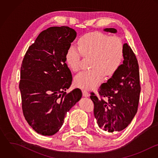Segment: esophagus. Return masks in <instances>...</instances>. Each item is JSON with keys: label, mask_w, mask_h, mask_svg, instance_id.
<instances>
[{"label": "esophagus", "mask_w": 158, "mask_h": 158, "mask_svg": "<svg viewBox=\"0 0 158 158\" xmlns=\"http://www.w3.org/2000/svg\"><path fill=\"white\" fill-rule=\"evenodd\" d=\"M82 95L84 96H85V97H88L89 96V93H88V92L87 91V90H82Z\"/></svg>", "instance_id": "34e87169"}]
</instances>
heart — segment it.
I'll list each match as a JSON object with an SVG mask.
<instances>
[{"label":"heart","mask_w":158,"mask_h":158,"mask_svg":"<svg viewBox=\"0 0 158 158\" xmlns=\"http://www.w3.org/2000/svg\"><path fill=\"white\" fill-rule=\"evenodd\" d=\"M76 49L67 50L65 62L72 71L77 72L81 57L89 59L90 69L80 73L74 77L75 85L81 89L96 88L104 76L106 78L113 76L123 60L124 45L122 40L102 32H89L82 35L77 41Z\"/></svg>","instance_id":"heart-1"}]
</instances>
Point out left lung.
Segmentation results:
<instances>
[{
    "label": "left lung",
    "mask_w": 158,
    "mask_h": 158,
    "mask_svg": "<svg viewBox=\"0 0 158 158\" xmlns=\"http://www.w3.org/2000/svg\"><path fill=\"white\" fill-rule=\"evenodd\" d=\"M104 31L117 32L114 28ZM123 45V63L107 83L99 87L100 98L90 93L97 123L102 131L109 134L122 131L131 123L139 102L141 87L137 60L131 47L127 43Z\"/></svg>",
    "instance_id": "8db88e82"
}]
</instances>
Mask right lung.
Listing matches in <instances>:
<instances>
[{
    "label": "right lung",
    "instance_id": "right-lung-1",
    "mask_svg": "<svg viewBox=\"0 0 158 158\" xmlns=\"http://www.w3.org/2000/svg\"><path fill=\"white\" fill-rule=\"evenodd\" d=\"M76 37L69 27H49L39 34L23 59L19 85L23 112L41 135L57 133L67 112L81 98L79 89L65 92L73 80L65 54Z\"/></svg>",
    "mask_w": 158,
    "mask_h": 158
}]
</instances>
